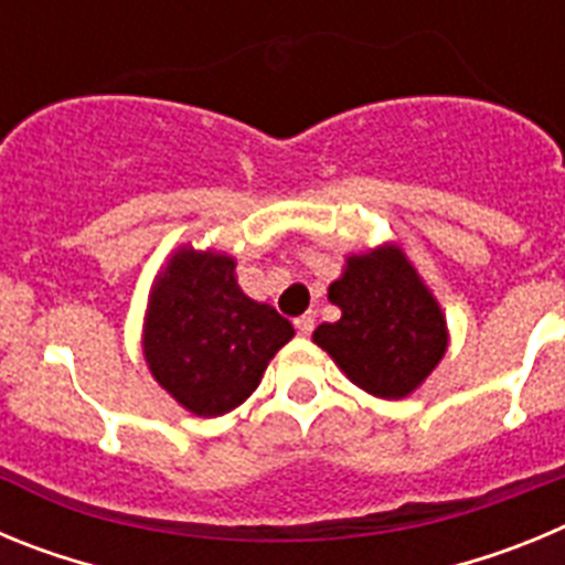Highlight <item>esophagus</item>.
<instances>
[{
  "label": "esophagus",
  "mask_w": 565,
  "mask_h": 565,
  "mask_svg": "<svg viewBox=\"0 0 565 565\" xmlns=\"http://www.w3.org/2000/svg\"><path fill=\"white\" fill-rule=\"evenodd\" d=\"M294 326H297V331L302 333V337H308V333L317 328V319H313V313H302V317L294 319Z\"/></svg>",
  "instance_id": "obj_1"
}]
</instances>
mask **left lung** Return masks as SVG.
<instances>
[{"instance_id": "obj_1", "label": "left lung", "mask_w": 565, "mask_h": 565, "mask_svg": "<svg viewBox=\"0 0 565 565\" xmlns=\"http://www.w3.org/2000/svg\"><path fill=\"white\" fill-rule=\"evenodd\" d=\"M328 299L342 317L322 322L313 342L373 396H407L447 351L441 308L396 248L348 259Z\"/></svg>"}]
</instances>
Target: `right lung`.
Masks as SVG:
<instances>
[{"mask_svg":"<svg viewBox=\"0 0 565 565\" xmlns=\"http://www.w3.org/2000/svg\"><path fill=\"white\" fill-rule=\"evenodd\" d=\"M294 337L271 306L239 291L234 259L183 248L154 286L147 311L149 371L194 416L246 402L268 359Z\"/></svg>","mask_w":565,"mask_h":565,"instance_id":"1","label":"right lung"}]
</instances>
